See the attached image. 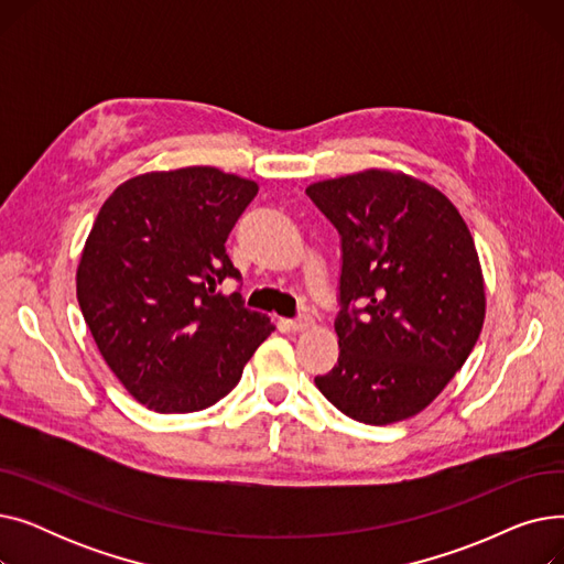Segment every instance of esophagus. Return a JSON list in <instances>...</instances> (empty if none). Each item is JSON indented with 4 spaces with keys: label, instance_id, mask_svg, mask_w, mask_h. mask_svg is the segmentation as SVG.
I'll return each mask as SVG.
<instances>
[{
    "label": "esophagus",
    "instance_id": "34e87169",
    "mask_svg": "<svg viewBox=\"0 0 564 564\" xmlns=\"http://www.w3.org/2000/svg\"><path fill=\"white\" fill-rule=\"evenodd\" d=\"M315 327V319L311 315H302L297 319H290V329L292 332H308Z\"/></svg>",
    "mask_w": 564,
    "mask_h": 564
}]
</instances>
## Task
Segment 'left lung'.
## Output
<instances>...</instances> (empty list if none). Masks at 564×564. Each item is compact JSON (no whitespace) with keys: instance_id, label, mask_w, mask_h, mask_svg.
I'll list each match as a JSON object with an SVG mask.
<instances>
[{"instance_id":"obj_1","label":"left lung","mask_w":564,"mask_h":564,"mask_svg":"<svg viewBox=\"0 0 564 564\" xmlns=\"http://www.w3.org/2000/svg\"><path fill=\"white\" fill-rule=\"evenodd\" d=\"M306 194L343 237L338 364L315 387L345 416H416L466 364L485 324L480 256L455 203L421 177L366 169ZM359 301L365 308L348 311Z\"/></svg>"}]
</instances>
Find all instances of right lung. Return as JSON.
<instances>
[{
	"label": "right lung",
	"mask_w": 564,
	"mask_h": 564,
	"mask_svg": "<svg viewBox=\"0 0 564 564\" xmlns=\"http://www.w3.org/2000/svg\"><path fill=\"white\" fill-rule=\"evenodd\" d=\"M258 194L217 166L139 173L102 203L77 264V302L105 364L158 413L213 406L272 319L217 285L240 279L226 240Z\"/></svg>",
	"instance_id": "right-lung-1"
}]
</instances>
